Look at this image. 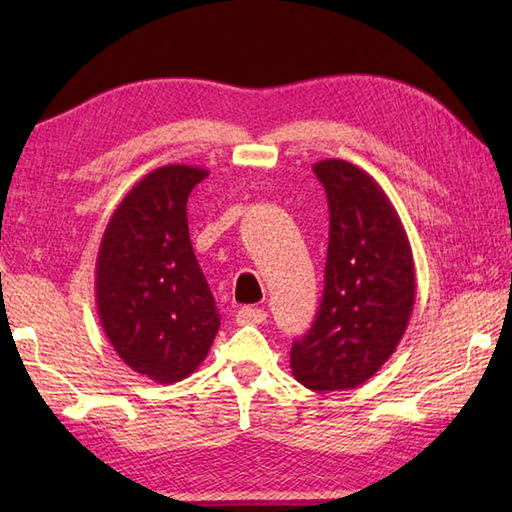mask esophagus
<instances>
[{"label": "esophagus", "mask_w": 512, "mask_h": 512, "mask_svg": "<svg viewBox=\"0 0 512 512\" xmlns=\"http://www.w3.org/2000/svg\"><path fill=\"white\" fill-rule=\"evenodd\" d=\"M266 310L264 308H253V306H244L237 312V323L239 325H259L266 321Z\"/></svg>", "instance_id": "obj_1"}]
</instances>
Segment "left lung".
I'll use <instances>...</instances> for the list:
<instances>
[{
  "mask_svg": "<svg viewBox=\"0 0 512 512\" xmlns=\"http://www.w3.org/2000/svg\"><path fill=\"white\" fill-rule=\"evenodd\" d=\"M312 169L328 193L330 244L319 314L292 343L290 369L314 391L354 389L389 361L407 330L413 255L394 204L367 171L339 158Z\"/></svg>",
  "mask_w": 512,
  "mask_h": 512,
  "instance_id": "obj_1",
  "label": "left lung"
}]
</instances>
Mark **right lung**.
<instances>
[{
  "instance_id": "obj_1",
  "label": "right lung",
  "mask_w": 512,
  "mask_h": 512,
  "mask_svg": "<svg viewBox=\"0 0 512 512\" xmlns=\"http://www.w3.org/2000/svg\"><path fill=\"white\" fill-rule=\"evenodd\" d=\"M209 171L158 167L107 222L96 255V308L107 341L136 374L171 385L209 354L220 312L195 259L187 200Z\"/></svg>"
}]
</instances>
